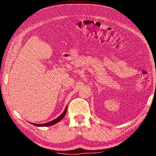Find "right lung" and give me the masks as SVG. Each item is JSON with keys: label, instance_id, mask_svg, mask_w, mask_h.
<instances>
[{"label": "right lung", "instance_id": "add662e5", "mask_svg": "<svg viewBox=\"0 0 156 156\" xmlns=\"http://www.w3.org/2000/svg\"><path fill=\"white\" fill-rule=\"evenodd\" d=\"M67 108L66 107L65 111H64V112H63L62 114L59 116L58 118H57L56 119L51 121V122L44 123V124H35V123H31V124H32V125H35V126H51V125H54V124L58 122L59 121L61 120L62 118H64V116L65 115L66 113H67Z\"/></svg>", "mask_w": 156, "mask_h": 156}]
</instances>
